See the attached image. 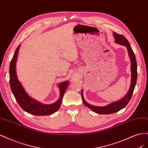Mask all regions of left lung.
Here are the masks:
<instances>
[{"label":"left lung","instance_id":"obj_1","mask_svg":"<svg viewBox=\"0 0 148 148\" xmlns=\"http://www.w3.org/2000/svg\"><path fill=\"white\" fill-rule=\"evenodd\" d=\"M114 36L115 37V42L120 44V45L126 46L127 48L130 59L131 60V71H132L131 85H130V88L129 91L127 94V95L125 96L123 99L104 107H97V106H95L89 104L88 103L86 102L84 99L83 92L82 91V98L83 104L86 107H88V108L91 109L92 111L95 112L99 114H113L115 112H117L124 108V107L128 104V103L131 99L132 95L133 93L134 89H135L136 83V79H137L136 60L135 53H134L132 50V49L130 46V44L128 40L125 38V37L123 36V35H121L114 32Z\"/></svg>","mask_w":148,"mask_h":148}]
</instances>
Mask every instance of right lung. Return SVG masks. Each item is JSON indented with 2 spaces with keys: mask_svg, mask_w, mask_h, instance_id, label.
<instances>
[{
  "mask_svg": "<svg viewBox=\"0 0 148 148\" xmlns=\"http://www.w3.org/2000/svg\"><path fill=\"white\" fill-rule=\"evenodd\" d=\"M19 47L20 46L16 48L14 55H13L10 62L9 70L10 88L17 102L18 103L22 109H23L26 112L34 115H47L54 113L59 109L62 104V98H63L64 93L69 84V82H65L59 84L60 89V97L57 101L53 104L49 105L42 104L31 98L26 92L20 82L18 80L16 74L15 65Z\"/></svg>",
  "mask_w": 148,
  "mask_h": 148,
  "instance_id": "add662e5",
  "label": "right lung"
}]
</instances>
